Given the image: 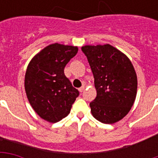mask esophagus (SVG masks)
Returning a JSON list of instances; mask_svg holds the SVG:
<instances>
[{
	"instance_id": "1",
	"label": "esophagus",
	"mask_w": 158,
	"mask_h": 158,
	"mask_svg": "<svg viewBox=\"0 0 158 158\" xmlns=\"http://www.w3.org/2000/svg\"><path fill=\"white\" fill-rule=\"evenodd\" d=\"M85 86H82V87H80V88L79 89V92H83V91L85 90Z\"/></svg>"
}]
</instances>
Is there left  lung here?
I'll return each instance as SVG.
<instances>
[{"label":"left lung","mask_w":158,"mask_h":158,"mask_svg":"<svg viewBox=\"0 0 158 158\" xmlns=\"http://www.w3.org/2000/svg\"><path fill=\"white\" fill-rule=\"evenodd\" d=\"M95 79L96 97L89 103L93 117L103 123H114L128 114L137 93L134 66L113 45L82 46Z\"/></svg>","instance_id":"left-lung-1"}]
</instances>
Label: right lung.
Returning <instances> with one entry per match:
<instances>
[{
	"instance_id": "right-lung-1",
	"label": "right lung",
	"mask_w": 158,
	"mask_h": 158,
	"mask_svg": "<svg viewBox=\"0 0 158 158\" xmlns=\"http://www.w3.org/2000/svg\"><path fill=\"white\" fill-rule=\"evenodd\" d=\"M78 50L77 46L52 44L36 54L28 65L26 95L33 109L45 121L56 123L68 116L79 96V90L64 74L65 66Z\"/></svg>"
}]
</instances>
